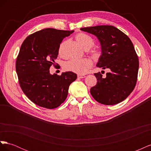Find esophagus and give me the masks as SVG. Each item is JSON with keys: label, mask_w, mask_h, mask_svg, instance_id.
I'll return each mask as SVG.
<instances>
[{"label": "esophagus", "mask_w": 151, "mask_h": 151, "mask_svg": "<svg viewBox=\"0 0 151 151\" xmlns=\"http://www.w3.org/2000/svg\"><path fill=\"white\" fill-rule=\"evenodd\" d=\"M77 77H78V78H80V79H83V78H84V77H86L84 75H78L77 76Z\"/></svg>", "instance_id": "34e87169"}]
</instances>
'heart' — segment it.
<instances>
[{"label": "heart", "mask_w": 151, "mask_h": 151, "mask_svg": "<svg viewBox=\"0 0 151 151\" xmlns=\"http://www.w3.org/2000/svg\"><path fill=\"white\" fill-rule=\"evenodd\" d=\"M76 40L81 47L85 50H88L92 48L94 44V40L90 36L83 33H79L76 36ZM67 41H63L59 45L58 53L59 55L64 56V50ZM94 57L98 56V52L94 50L92 52ZM92 61L88 58H83L80 60L71 59V60L65 62L63 64L64 69L68 71L75 72L76 74H84L89 70L92 65Z\"/></svg>", "instance_id": "obj_1"}]
</instances>
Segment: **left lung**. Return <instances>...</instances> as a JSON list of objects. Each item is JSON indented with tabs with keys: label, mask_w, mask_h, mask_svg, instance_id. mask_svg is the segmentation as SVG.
<instances>
[{
	"label": "left lung",
	"mask_w": 151,
	"mask_h": 151,
	"mask_svg": "<svg viewBox=\"0 0 151 151\" xmlns=\"http://www.w3.org/2000/svg\"><path fill=\"white\" fill-rule=\"evenodd\" d=\"M95 35L101 46V55L96 66L110 72L103 77L94 74L97 84L90 93L94 99L106 105H113L125 100L133 91L137 80L139 58L130 39L116 27L101 25L81 28Z\"/></svg>",
	"instance_id": "obj_1"
}]
</instances>
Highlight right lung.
I'll use <instances>...</instances> for the list:
<instances>
[{"mask_svg": "<svg viewBox=\"0 0 151 151\" xmlns=\"http://www.w3.org/2000/svg\"><path fill=\"white\" fill-rule=\"evenodd\" d=\"M74 31L43 29L29 35L21 45L16 70L21 89L41 107L54 109L64 102L70 84L77 79L72 72L50 74L63 39Z\"/></svg>", "mask_w": 151, "mask_h": 151, "instance_id": "add662e5", "label": "right lung"}]
</instances>
